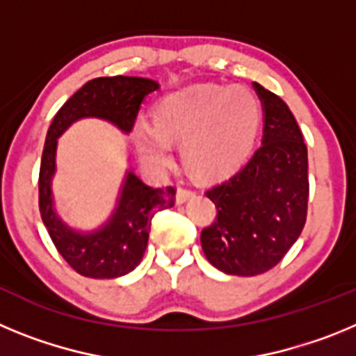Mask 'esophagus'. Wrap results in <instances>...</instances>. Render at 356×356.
I'll list each match as a JSON object with an SVG mask.
<instances>
[{"mask_svg":"<svg viewBox=\"0 0 356 356\" xmlns=\"http://www.w3.org/2000/svg\"><path fill=\"white\" fill-rule=\"evenodd\" d=\"M193 196H194V191L184 187V185H178V191H176V201H178V203H185V201L191 200Z\"/></svg>","mask_w":356,"mask_h":356,"instance_id":"esophagus-1","label":"esophagus"}]
</instances>
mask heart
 <instances>
[{
	"mask_svg": "<svg viewBox=\"0 0 356 356\" xmlns=\"http://www.w3.org/2000/svg\"><path fill=\"white\" fill-rule=\"evenodd\" d=\"M262 121L253 90L232 85L196 83L165 94L155 105V124L137 119L131 139L140 159L168 168L171 140H181V159L194 175L217 178L237 169L250 155Z\"/></svg>",
	"mask_w": 356,
	"mask_h": 356,
	"instance_id": "b5f03b06",
	"label": "heart"
}]
</instances>
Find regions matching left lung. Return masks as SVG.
Wrapping results in <instances>:
<instances>
[{
  "label": "left lung",
  "mask_w": 356,
  "mask_h": 356,
  "mask_svg": "<svg viewBox=\"0 0 356 356\" xmlns=\"http://www.w3.org/2000/svg\"><path fill=\"white\" fill-rule=\"evenodd\" d=\"M264 110L262 146L234 176L207 191L216 221L201 248L219 271L254 276L269 271L298 241L308 205V156L287 103L253 83Z\"/></svg>",
  "instance_id": "8db88e82"
}]
</instances>
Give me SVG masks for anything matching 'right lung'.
<instances>
[{
    "instance_id": "obj_1",
    "label": "right lung",
    "mask_w": 356,
    "mask_h": 356,
    "mask_svg": "<svg viewBox=\"0 0 356 356\" xmlns=\"http://www.w3.org/2000/svg\"><path fill=\"white\" fill-rule=\"evenodd\" d=\"M159 81L140 76L94 78L72 94L53 118L39 172V209L44 226L65 262L89 278H119L139 266L156 210L175 205V187L155 188L128 169L118 205L105 225L92 232L74 229L55 210L51 181L56 171L58 137L72 122L85 118L108 121L122 134H130L140 103L159 89Z\"/></svg>"
}]
</instances>
